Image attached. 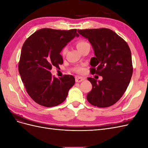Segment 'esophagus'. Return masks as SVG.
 Masks as SVG:
<instances>
[{
  "label": "esophagus",
  "mask_w": 148,
  "mask_h": 148,
  "mask_svg": "<svg viewBox=\"0 0 148 148\" xmlns=\"http://www.w3.org/2000/svg\"><path fill=\"white\" fill-rule=\"evenodd\" d=\"M83 80H84V78L82 77H76V78H75V82L77 83H80L82 81H83Z\"/></svg>",
  "instance_id": "obj_1"
}]
</instances>
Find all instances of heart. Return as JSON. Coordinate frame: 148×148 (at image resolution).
<instances>
[{
	"label": "heart",
	"instance_id": "heart-1",
	"mask_svg": "<svg viewBox=\"0 0 148 148\" xmlns=\"http://www.w3.org/2000/svg\"><path fill=\"white\" fill-rule=\"evenodd\" d=\"M88 45H89V44L88 42H86V41H84V40H79V41H78L77 42V46L78 49H79V51L80 50V49H82L83 47H84L85 46H88ZM66 52H67V47H65L62 50V54L63 56H65L66 53ZM82 71H83L82 70H79L78 72H82Z\"/></svg>",
	"mask_w": 148,
	"mask_h": 148
}]
</instances>
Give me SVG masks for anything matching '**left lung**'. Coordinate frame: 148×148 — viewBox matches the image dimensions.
<instances>
[{
    "label": "left lung",
    "instance_id": "8db88e82",
    "mask_svg": "<svg viewBox=\"0 0 148 148\" xmlns=\"http://www.w3.org/2000/svg\"><path fill=\"white\" fill-rule=\"evenodd\" d=\"M88 39L95 57L90 61L91 71L102 77V81L91 77L92 89L87 100L98 107L114 105L124 94L133 74L131 51L127 43L114 31L107 28L78 30Z\"/></svg>",
    "mask_w": 148,
    "mask_h": 148
}]
</instances>
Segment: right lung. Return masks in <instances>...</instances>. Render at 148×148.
<instances>
[{"label": "right lung", "mask_w": 148, "mask_h": 148, "mask_svg": "<svg viewBox=\"0 0 148 148\" xmlns=\"http://www.w3.org/2000/svg\"><path fill=\"white\" fill-rule=\"evenodd\" d=\"M77 29L43 28L36 31L22 46L18 70L29 96L38 104L50 107L60 104L75 82L73 76H52L53 66L63 64L61 51L75 36Z\"/></svg>", "instance_id": "obj_1"}]
</instances>
